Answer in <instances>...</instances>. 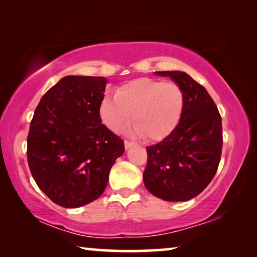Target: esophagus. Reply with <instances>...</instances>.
<instances>
[{
  "label": "esophagus",
  "instance_id": "obj_1",
  "mask_svg": "<svg viewBox=\"0 0 257 257\" xmlns=\"http://www.w3.org/2000/svg\"><path fill=\"white\" fill-rule=\"evenodd\" d=\"M134 144H135V143H134V142H130V141H128V140H125V141H124V148H125V150H128L129 148H132Z\"/></svg>",
  "mask_w": 257,
  "mask_h": 257
}]
</instances>
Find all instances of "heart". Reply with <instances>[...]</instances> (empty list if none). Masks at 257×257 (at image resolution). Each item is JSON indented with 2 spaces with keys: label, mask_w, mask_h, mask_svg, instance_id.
Segmentation results:
<instances>
[{
  "label": "heart",
  "mask_w": 257,
  "mask_h": 257,
  "mask_svg": "<svg viewBox=\"0 0 257 257\" xmlns=\"http://www.w3.org/2000/svg\"><path fill=\"white\" fill-rule=\"evenodd\" d=\"M183 107L185 93L179 84L143 77L123 84L116 95H105L100 102V116L114 132L133 118L136 134L149 141H160L177 127Z\"/></svg>",
  "instance_id": "obj_1"
}]
</instances>
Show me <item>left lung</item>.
<instances>
[{
    "label": "left lung",
    "instance_id": "obj_1",
    "mask_svg": "<svg viewBox=\"0 0 257 257\" xmlns=\"http://www.w3.org/2000/svg\"><path fill=\"white\" fill-rule=\"evenodd\" d=\"M170 76L185 93L182 116L170 135L147 147L143 173L147 189L164 201L196 197L216 174L223 148L221 116L204 87L182 71H156Z\"/></svg>",
    "mask_w": 257,
    "mask_h": 257
}]
</instances>
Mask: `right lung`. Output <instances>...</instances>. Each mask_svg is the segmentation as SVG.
Here are the masks:
<instances>
[{
	"label": "right lung",
	"instance_id": "1",
	"mask_svg": "<svg viewBox=\"0 0 257 257\" xmlns=\"http://www.w3.org/2000/svg\"><path fill=\"white\" fill-rule=\"evenodd\" d=\"M107 79L66 76L34 110L28 135V163L38 187L63 208L97 200L124 143L101 123Z\"/></svg>",
	"mask_w": 257,
	"mask_h": 257
}]
</instances>
